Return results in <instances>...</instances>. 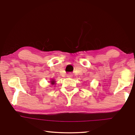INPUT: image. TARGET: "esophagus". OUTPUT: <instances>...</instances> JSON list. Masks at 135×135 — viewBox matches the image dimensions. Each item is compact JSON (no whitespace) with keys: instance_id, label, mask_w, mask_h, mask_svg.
I'll use <instances>...</instances> for the list:
<instances>
[{"instance_id":"esophagus-1","label":"esophagus","mask_w":135,"mask_h":135,"mask_svg":"<svg viewBox=\"0 0 135 135\" xmlns=\"http://www.w3.org/2000/svg\"><path fill=\"white\" fill-rule=\"evenodd\" d=\"M67 76V77H72L71 73H68Z\"/></svg>"}]
</instances>
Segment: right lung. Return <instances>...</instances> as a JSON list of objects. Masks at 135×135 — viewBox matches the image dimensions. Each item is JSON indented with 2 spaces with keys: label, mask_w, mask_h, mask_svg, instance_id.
Wrapping results in <instances>:
<instances>
[{
  "label": "right lung",
  "mask_w": 135,
  "mask_h": 135,
  "mask_svg": "<svg viewBox=\"0 0 135 135\" xmlns=\"http://www.w3.org/2000/svg\"><path fill=\"white\" fill-rule=\"evenodd\" d=\"M51 84H55V81H54V80H52V81H51Z\"/></svg>",
  "instance_id": "add662e5"
}]
</instances>
